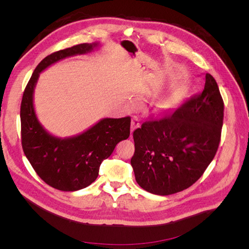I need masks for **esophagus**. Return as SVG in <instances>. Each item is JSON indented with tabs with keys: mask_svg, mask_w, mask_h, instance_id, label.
<instances>
[{
	"mask_svg": "<svg viewBox=\"0 0 249 249\" xmlns=\"http://www.w3.org/2000/svg\"><path fill=\"white\" fill-rule=\"evenodd\" d=\"M139 126H140V120H139V118L137 116H133L132 123H131V132H134Z\"/></svg>",
	"mask_w": 249,
	"mask_h": 249,
	"instance_id": "esophagus-1",
	"label": "esophagus"
}]
</instances>
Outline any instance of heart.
I'll return each mask as SVG.
<instances>
[{
	"label": "heart",
	"instance_id": "obj_1",
	"mask_svg": "<svg viewBox=\"0 0 249 249\" xmlns=\"http://www.w3.org/2000/svg\"><path fill=\"white\" fill-rule=\"evenodd\" d=\"M175 105H176V101L173 97L171 96L165 97V99L161 100L160 102H158L156 104L155 111L158 113V114H165V113L171 111L173 107H175Z\"/></svg>",
	"mask_w": 249,
	"mask_h": 249
}]
</instances>
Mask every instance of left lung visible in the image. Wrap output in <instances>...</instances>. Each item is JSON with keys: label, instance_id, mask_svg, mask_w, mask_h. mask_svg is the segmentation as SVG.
<instances>
[{"label": "left lung", "instance_id": "8db88e82", "mask_svg": "<svg viewBox=\"0 0 249 249\" xmlns=\"http://www.w3.org/2000/svg\"><path fill=\"white\" fill-rule=\"evenodd\" d=\"M223 108L217 83L207 73L201 94L171 115L135 130L131 165L142 189L170 195L196 182L219 145Z\"/></svg>", "mask_w": 249, "mask_h": 249}]
</instances>
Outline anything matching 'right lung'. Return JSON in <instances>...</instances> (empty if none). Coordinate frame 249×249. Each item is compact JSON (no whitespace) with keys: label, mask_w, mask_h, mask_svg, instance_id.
<instances>
[{"label":"right lung","mask_w":249,"mask_h":249,"mask_svg":"<svg viewBox=\"0 0 249 249\" xmlns=\"http://www.w3.org/2000/svg\"><path fill=\"white\" fill-rule=\"evenodd\" d=\"M101 46V42L81 43L49 55L37 65L22 95V149L40 178L61 191H77L94 182L101 163L111 156L118 142L129 138L131 117L102 118L82 133L58 137L37 117L34 90L39 74L51 65L65 58L87 54Z\"/></svg>","instance_id":"1"}]
</instances>
